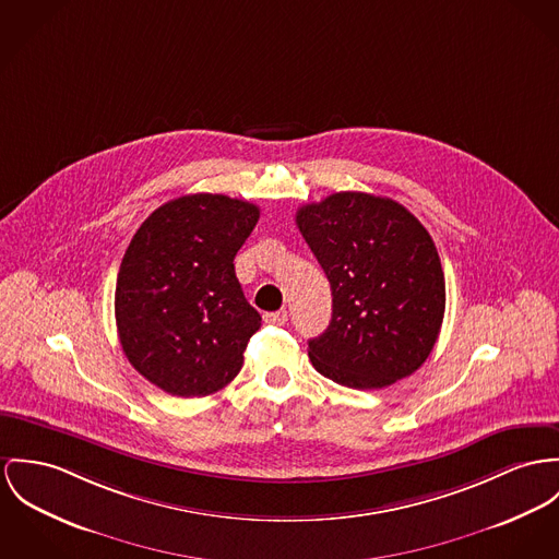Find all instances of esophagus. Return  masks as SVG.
Returning <instances> with one entry per match:
<instances>
[{"mask_svg": "<svg viewBox=\"0 0 559 559\" xmlns=\"http://www.w3.org/2000/svg\"><path fill=\"white\" fill-rule=\"evenodd\" d=\"M263 321L267 325H285L287 323V310H276V312H265Z\"/></svg>", "mask_w": 559, "mask_h": 559, "instance_id": "obj_1", "label": "esophagus"}]
</instances>
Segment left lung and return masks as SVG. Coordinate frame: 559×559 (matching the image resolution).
Listing matches in <instances>:
<instances>
[{
	"instance_id": "obj_1",
	"label": "left lung",
	"mask_w": 559,
	"mask_h": 559,
	"mask_svg": "<svg viewBox=\"0 0 559 559\" xmlns=\"http://www.w3.org/2000/svg\"><path fill=\"white\" fill-rule=\"evenodd\" d=\"M296 223L332 287V321L308 341L314 370L338 385L381 389L428 359L444 317V272L428 229L402 204L341 191Z\"/></svg>"
}]
</instances>
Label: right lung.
<instances>
[{
    "mask_svg": "<svg viewBox=\"0 0 559 559\" xmlns=\"http://www.w3.org/2000/svg\"><path fill=\"white\" fill-rule=\"evenodd\" d=\"M251 202L221 193L182 195L133 234L115 292L129 364L178 397L234 381L261 328L236 278L234 258L258 225Z\"/></svg>",
    "mask_w": 559,
    "mask_h": 559,
    "instance_id": "right-lung-1",
    "label": "right lung"
}]
</instances>
